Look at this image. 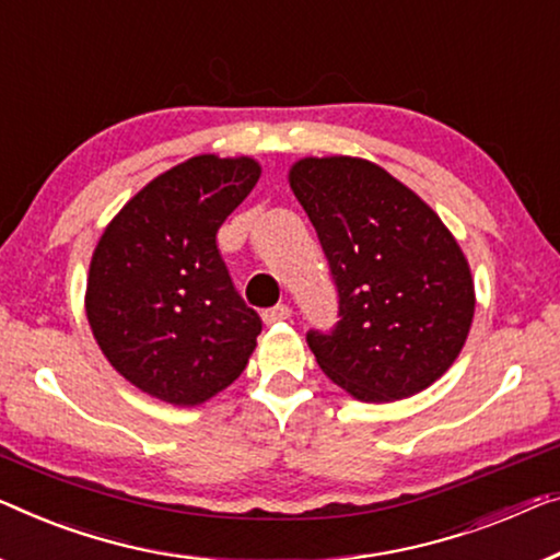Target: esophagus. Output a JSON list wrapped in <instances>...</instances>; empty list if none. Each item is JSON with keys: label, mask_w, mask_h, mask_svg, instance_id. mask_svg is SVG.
I'll use <instances>...</instances> for the list:
<instances>
[{"label": "esophagus", "mask_w": 560, "mask_h": 560, "mask_svg": "<svg viewBox=\"0 0 560 560\" xmlns=\"http://www.w3.org/2000/svg\"><path fill=\"white\" fill-rule=\"evenodd\" d=\"M291 316V306L289 304H277V306H271V308H266L264 312V324H279V322H287Z\"/></svg>", "instance_id": "obj_1"}]
</instances>
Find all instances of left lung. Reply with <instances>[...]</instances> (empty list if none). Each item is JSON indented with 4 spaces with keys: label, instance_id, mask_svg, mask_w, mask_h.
<instances>
[{
    "label": "left lung",
    "instance_id": "1",
    "mask_svg": "<svg viewBox=\"0 0 560 560\" xmlns=\"http://www.w3.org/2000/svg\"><path fill=\"white\" fill-rule=\"evenodd\" d=\"M327 256L339 322L308 329L322 372L362 402L417 395L470 331L467 261L438 213L360 158H304L289 173Z\"/></svg>",
    "mask_w": 560,
    "mask_h": 560
}]
</instances>
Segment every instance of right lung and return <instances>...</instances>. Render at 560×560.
<instances>
[{
	"label": "right lung",
	"instance_id": "right-lung-1",
	"mask_svg": "<svg viewBox=\"0 0 560 560\" xmlns=\"http://www.w3.org/2000/svg\"><path fill=\"white\" fill-rule=\"evenodd\" d=\"M258 175L252 158H190L150 180L95 248L85 308L97 345L163 402H206L254 352L261 316L233 287L215 233Z\"/></svg>",
	"mask_w": 560,
	"mask_h": 560
}]
</instances>
